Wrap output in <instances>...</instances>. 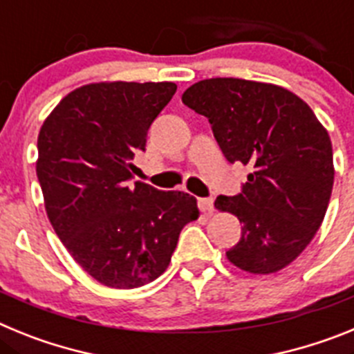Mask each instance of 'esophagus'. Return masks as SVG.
<instances>
[{"label": "esophagus", "mask_w": 354, "mask_h": 354, "mask_svg": "<svg viewBox=\"0 0 354 354\" xmlns=\"http://www.w3.org/2000/svg\"><path fill=\"white\" fill-rule=\"evenodd\" d=\"M198 207L200 211L205 212V214H211V212L214 211V200H212L211 196H207V198H198Z\"/></svg>", "instance_id": "obj_1"}]
</instances>
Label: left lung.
I'll return each mask as SVG.
<instances>
[{
  "mask_svg": "<svg viewBox=\"0 0 354 354\" xmlns=\"http://www.w3.org/2000/svg\"><path fill=\"white\" fill-rule=\"evenodd\" d=\"M183 102L209 118L227 161L252 168L241 193L214 202L243 223L227 259L248 273H277L326 214L335 175L328 131L305 101L270 83L212 77L192 84Z\"/></svg>",
  "mask_w": 354,
  "mask_h": 354,
  "instance_id": "8db88e82",
  "label": "left lung"
}]
</instances>
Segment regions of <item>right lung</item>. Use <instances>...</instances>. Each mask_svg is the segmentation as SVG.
I'll list each match as a JSON object with an SVG mask.
<instances>
[{"instance_id": "right-lung-1", "label": "right lung", "mask_w": 354, "mask_h": 354, "mask_svg": "<svg viewBox=\"0 0 354 354\" xmlns=\"http://www.w3.org/2000/svg\"><path fill=\"white\" fill-rule=\"evenodd\" d=\"M177 84L92 83L65 95L40 127L37 177L48 218L97 282L134 289L161 277L196 198L129 184L131 159Z\"/></svg>"}]
</instances>
